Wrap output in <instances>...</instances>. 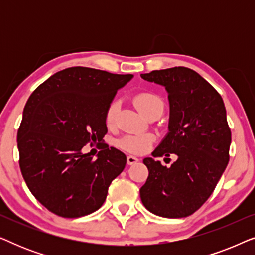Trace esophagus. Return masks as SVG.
<instances>
[{
  "mask_svg": "<svg viewBox=\"0 0 255 255\" xmlns=\"http://www.w3.org/2000/svg\"><path fill=\"white\" fill-rule=\"evenodd\" d=\"M127 161H128V165H134V163H137L139 161V159L137 158V156L128 155Z\"/></svg>",
  "mask_w": 255,
  "mask_h": 255,
  "instance_id": "1",
  "label": "esophagus"
}]
</instances>
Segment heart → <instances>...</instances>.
I'll list each match as a JSON object with an SVG mask.
<instances>
[{
	"mask_svg": "<svg viewBox=\"0 0 255 255\" xmlns=\"http://www.w3.org/2000/svg\"><path fill=\"white\" fill-rule=\"evenodd\" d=\"M133 102L138 110L146 117L152 111L162 109L163 110V102L161 97L156 95L152 92H141L135 94L133 97ZM120 101L114 100L107 107L106 115H104V121L108 127H113L116 122L118 111H120ZM154 141V135L151 133H135V134H127L123 138L118 140V145L121 148L125 151L135 153H144L147 151L152 142Z\"/></svg>",
	"mask_w": 255,
	"mask_h": 255,
	"instance_id": "heart-1",
	"label": "heart"
}]
</instances>
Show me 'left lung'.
Segmentation results:
<instances>
[{"label": "left lung", "instance_id": "1", "mask_svg": "<svg viewBox=\"0 0 255 255\" xmlns=\"http://www.w3.org/2000/svg\"><path fill=\"white\" fill-rule=\"evenodd\" d=\"M168 93V133L152 155L176 154L172 166L142 161L148 177L140 188L144 207L156 216L182 218L210 197L229 162L231 131L222 96L193 69L173 67L140 74Z\"/></svg>", "mask_w": 255, "mask_h": 255}]
</instances>
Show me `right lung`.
Instances as JSON below:
<instances>
[{
    "label": "right lung",
    "instance_id": "right-lung-1",
    "mask_svg": "<svg viewBox=\"0 0 255 255\" xmlns=\"http://www.w3.org/2000/svg\"><path fill=\"white\" fill-rule=\"evenodd\" d=\"M132 78L78 66L55 73L31 94L17 133L19 167L47 210L78 218L102 207L127 156L104 145L94 160L82 147L102 142L107 107Z\"/></svg>",
    "mask_w": 255,
    "mask_h": 255
}]
</instances>
